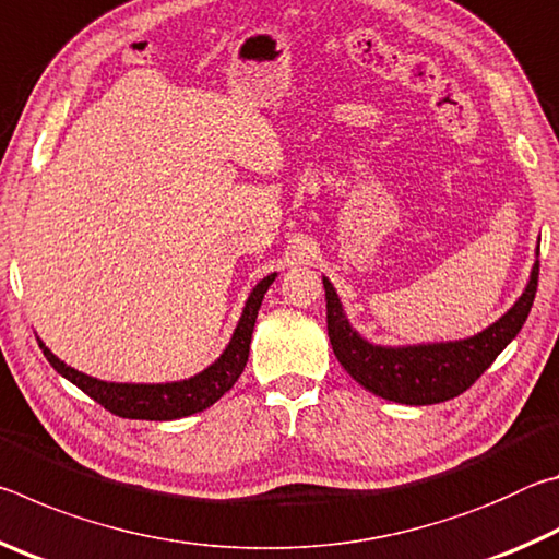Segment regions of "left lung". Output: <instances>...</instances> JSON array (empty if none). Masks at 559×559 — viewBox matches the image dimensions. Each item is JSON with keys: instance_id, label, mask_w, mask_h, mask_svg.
I'll return each mask as SVG.
<instances>
[{"instance_id": "obj_1", "label": "left lung", "mask_w": 559, "mask_h": 559, "mask_svg": "<svg viewBox=\"0 0 559 559\" xmlns=\"http://www.w3.org/2000/svg\"><path fill=\"white\" fill-rule=\"evenodd\" d=\"M535 253L540 257V246ZM537 273H540V263L535 261L523 296L506 316H500L493 325L480 330L478 335L449 340V343L402 347L372 345L370 340L359 335L349 325L333 283L323 276L330 345L347 374L382 400L412 406L453 400L466 392L493 365V359L503 353L510 340L520 333L530 308H533Z\"/></svg>"}]
</instances>
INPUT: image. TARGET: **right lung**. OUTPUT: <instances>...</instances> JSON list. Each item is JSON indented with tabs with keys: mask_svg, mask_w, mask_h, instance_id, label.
<instances>
[{
	"mask_svg": "<svg viewBox=\"0 0 559 559\" xmlns=\"http://www.w3.org/2000/svg\"><path fill=\"white\" fill-rule=\"evenodd\" d=\"M278 273L261 278L253 290L246 298V306L241 310L239 323L234 328V335L224 353L214 359V362L202 370L200 374L189 377V380L179 382H159V384H132V382H106L96 380V377L83 374L66 365L63 359L56 357L49 347L39 340V347L44 349V357L49 359L51 367L66 380L73 382L81 392H86L91 400H96L100 406H106L110 414L122 416V419H150V421H169L182 419V416L204 412L216 400L231 390L234 382L239 380L246 359H249L251 347V333L257 325V316L261 308V300Z\"/></svg>",
	"mask_w": 559,
	"mask_h": 559,
	"instance_id": "add662e5",
	"label": "right lung"
}]
</instances>
